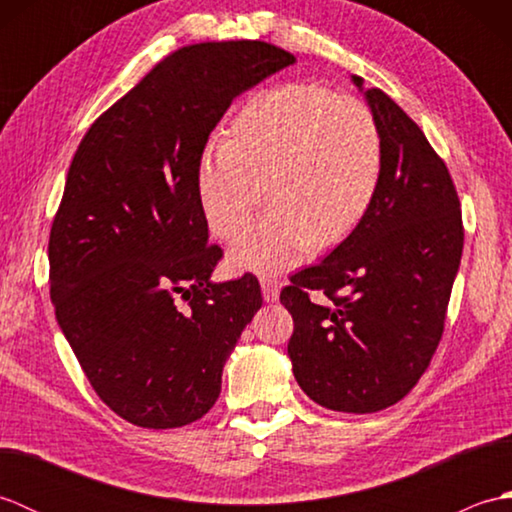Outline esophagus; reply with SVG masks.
Returning a JSON list of instances; mask_svg holds the SVG:
<instances>
[{
  "mask_svg": "<svg viewBox=\"0 0 512 512\" xmlns=\"http://www.w3.org/2000/svg\"><path fill=\"white\" fill-rule=\"evenodd\" d=\"M259 284H262V292H264V299L268 303H273L279 299V290H281V284L275 279V277H262L259 279Z\"/></svg>",
  "mask_w": 512,
  "mask_h": 512,
  "instance_id": "34e87169",
  "label": "esophagus"
}]
</instances>
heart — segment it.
<instances>
[{
    "mask_svg": "<svg viewBox=\"0 0 512 512\" xmlns=\"http://www.w3.org/2000/svg\"><path fill=\"white\" fill-rule=\"evenodd\" d=\"M380 173L383 143L365 103L288 83L250 96L226 143L204 151L195 189L222 239L244 231L266 191L273 209L233 244L231 264L275 275L312 244L350 235L376 198Z\"/></svg>",
    "mask_w": 512,
    "mask_h": 512,
    "instance_id": "b5f03b06",
    "label": "heart"
}]
</instances>
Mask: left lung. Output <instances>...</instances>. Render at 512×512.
Here are the masks:
<instances>
[{
  "label": "left lung",
  "instance_id": "1",
  "mask_svg": "<svg viewBox=\"0 0 512 512\" xmlns=\"http://www.w3.org/2000/svg\"><path fill=\"white\" fill-rule=\"evenodd\" d=\"M363 92L383 143L367 215L323 262L292 275L288 356L321 407L374 413L405 398L429 367L460 268L464 231L449 169L420 127L378 88Z\"/></svg>",
  "mask_w": 512,
  "mask_h": 512
}]
</instances>
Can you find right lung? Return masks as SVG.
<instances>
[{
    "label": "right lung",
    "instance_id": "1",
    "mask_svg": "<svg viewBox=\"0 0 512 512\" xmlns=\"http://www.w3.org/2000/svg\"><path fill=\"white\" fill-rule=\"evenodd\" d=\"M295 63L264 41H213L162 59L83 136L52 222L50 297L96 394L136 427L209 411L262 308L253 275L215 284L222 248L195 173L233 99Z\"/></svg>",
    "mask_w": 512,
    "mask_h": 512
}]
</instances>
